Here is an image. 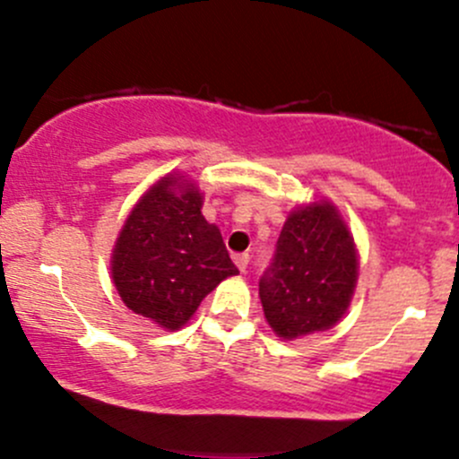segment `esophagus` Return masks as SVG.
Masks as SVG:
<instances>
[{
  "label": "esophagus",
  "instance_id": "obj_1",
  "mask_svg": "<svg viewBox=\"0 0 459 459\" xmlns=\"http://www.w3.org/2000/svg\"><path fill=\"white\" fill-rule=\"evenodd\" d=\"M234 263H236V267H238L240 272H245V270H247L249 254H236V256H234Z\"/></svg>",
  "mask_w": 459,
  "mask_h": 459
}]
</instances>
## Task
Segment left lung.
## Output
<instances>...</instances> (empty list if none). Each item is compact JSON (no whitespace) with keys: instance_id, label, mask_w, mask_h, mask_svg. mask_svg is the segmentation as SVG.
I'll return each mask as SVG.
<instances>
[{"instance_id":"8db88e82","label":"left lung","mask_w":459,"mask_h":459,"mask_svg":"<svg viewBox=\"0 0 459 459\" xmlns=\"http://www.w3.org/2000/svg\"><path fill=\"white\" fill-rule=\"evenodd\" d=\"M357 281V252L346 223L330 203L294 210L258 279L267 324L297 339L337 324Z\"/></svg>"}]
</instances>
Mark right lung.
Masks as SVG:
<instances>
[{
	"mask_svg": "<svg viewBox=\"0 0 459 459\" xmlns=\"http://www.w3.org/2000/svg\"><path fill=\"white\" fill-rule=\"evenodd\" d=\"M167 176L153 185L120 231L113 249V283L135 315L176 330L203 299L236 274L223 236L201 214L196 187Z\"/></svg>",
	"mask_w": 459,
	"mask_h": 459,
	"instance_id": "right-lung-1",
	"label": "right lung"
}]
</instances>
